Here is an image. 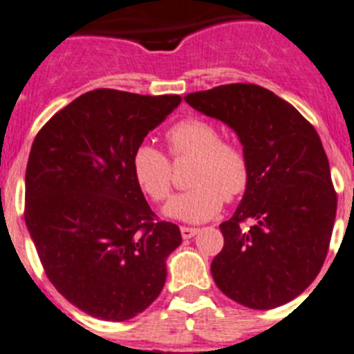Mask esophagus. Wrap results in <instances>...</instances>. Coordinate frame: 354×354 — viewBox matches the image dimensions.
Returning a JSON list of instances; mask_svg holds the SVG:
<instances>
[{
  "label": "esophagus",
  "instance_id": "esophagus-1",
  "mask_svg": "<svg viewBox=\"0 0 354 354\" xmlns=\"http://www.w3.org/2000/svg\"><path fill=\"white\" fill-rule=\"evenodd\" d=\"M198 232H200L198 228H191V226H180V235H183V239H191V236H194Z\"/></svg>",
  "mask_w": 354,
  "mask_h": 354
}]
</instances>
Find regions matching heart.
I'll return each mask as SVG.
<instances>
[{
  "mask_svg": "<svg viewBox=\"0 0 354 354\" xmlns=\"http://www.w3.org/2000/svg\"><path fill=\"white\" fill-rule=\"evenodd\" d=\"M175 158H194L189 183L193 187L177 194L165 214L184 223L209 221L221 210L225 198L235 200L249 184V163L244 151L223 142L216 126L203 119H184L167 133ZM135 180L149 198L163 202L171 193V167L167 156L151 144L135 149L131 158Z\"/></svg>",
  "mask_w": 354,
  "mask_h": 354,
  "instance_id": "1",
  "label": "heart"
}]
</instances>
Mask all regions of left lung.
Returning a JSON list of instances; mask_svg holds the SVG:
<instances>
[{"label": "left lung", "mask_w": 354, "mask_h": 354, "mask_svg": "<svg viewBox=\"0 0 354 354\" xmlns=\"http://www.w3.org/2000/svg\"><path fill=\"white\" fill-rule=\"evenodd\" d=\"M236 133L249 184L210 270L217 288L251 309L284 306L307 290L326 258L337 194L319 135L293 105L256 84L184 96Z\"/></svg>", "instance_id": "obj_1"}]
</instances>
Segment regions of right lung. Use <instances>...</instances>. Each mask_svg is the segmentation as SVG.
I'll use <instances>...</instances> for the list:
<instances>
[{
    "instance_id": "1",
    "label": "right lung",
    "mask_w": 354,
    "mask_h": 354,
    "mask_svg": "<svg viewBox=\"0 0 354 354\" xmlns=\"http://www.w3.org/2000/svg\"><path fill=\"white\" fill-rule=\"evenodd\" d=\"M180 100L89 91L35 138L26 226L48 281L89 316L131 319L163 290L167 258L183 236L174 223L156 221L131 158Z\"/></svg>"
}]
</instances>
